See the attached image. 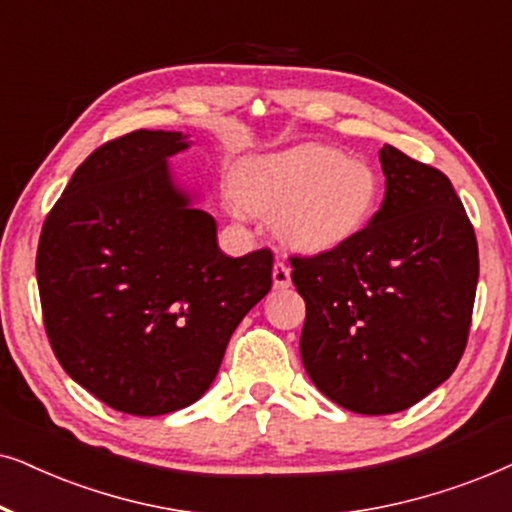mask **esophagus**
<instances>
[{
	"label": "esophagus",
	"instance_id": "obj_1",
	"mask_svg": "<svg viewBox=\"0 0 512 512\" xmlns=\"http://www.w3.org/2000/svg\"><path fill=\"white\" fill-rule=\"evenodd\" d=\"M292 278H290V267L285 262L278 260L274 264V288L276 290H283V288H290Z\"/></svg>",
	"mask_w": 512,
	"mask_h": 512
}]
</instances>
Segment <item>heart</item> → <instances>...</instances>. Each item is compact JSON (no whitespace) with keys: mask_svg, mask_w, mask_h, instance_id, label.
Here are the masks:
<instances>
[{"mask_svg":"<svg viewBox=\"0 0 512 512\" xmlns=\"http://www.w3.org/2000/svg\"><path fill=\"white\" fill-rule=\"evenodd\" d=\"M381 177L372 163L332 147H299L241 168L236 210L276 215L283 243L325 252L353 241L372 222Z\"/></svg>","mask_w":512,"mask_h":512,"instance_id":"obj_1","label":"heart"}]
</instances>
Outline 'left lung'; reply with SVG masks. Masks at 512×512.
<instances>
[{
    "label": "left lung",
    "instance_id": "obj_1",
    "mask_svg": "<svg viewBox=\"0 0 512 512\" xmlns=\"http://www.w3.org/2000/svg\"><path fill=\"white\" fill-rule=\"evenodd\" d=\"M386 194L342 248L290 257L306 302L299 353L313 384L358 414L403 412L456 370L478 288V241L452 182L391 145Z\"/></svg>",
    "mask_w": 512,
    "mask_h": 512
}]
</instances>
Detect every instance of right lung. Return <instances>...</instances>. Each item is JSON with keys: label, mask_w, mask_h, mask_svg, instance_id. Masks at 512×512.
Returning a JSON list of instances; mask_svg holds the SVG:
<instances>
[{"label": "right lung", "mask_w": 512, "mask_h": 512, "mask_svg": "<svg viewBox=\"0 0 512 512\" xmlns=\"http://www.w3.org/2000/svg\"><path fill=\"white\" fill-rule=\"evenodd\" d=\"M187 135L133 131L95 149L46 215L37 248L44 327L63 370L135 417L196 403L274 255L227 257L213 215L175 185Z\"/></svg>", "instance_id": "obj_1"}]
</instances>
